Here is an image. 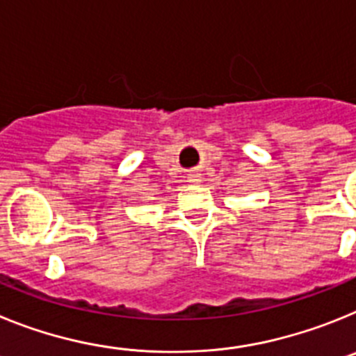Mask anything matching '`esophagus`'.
Instances as JSON below:
<instances>
[{
	"mask_svg": "<svg viewBox=\"0 0 356 356\" xmlns=\"http://www.w3.org/2000/svg\"><path fill=\"white\" fill-rule=\"evenodd\" d=\"M188 181H191V184H197V181H201V172L200 171L191 172V175H188Z\"/></svg>",
	"mask_w": 356,
	"mask_h": 356,
	"instance_id": "1",
	"label": "esophagus"
}]
</instances>
